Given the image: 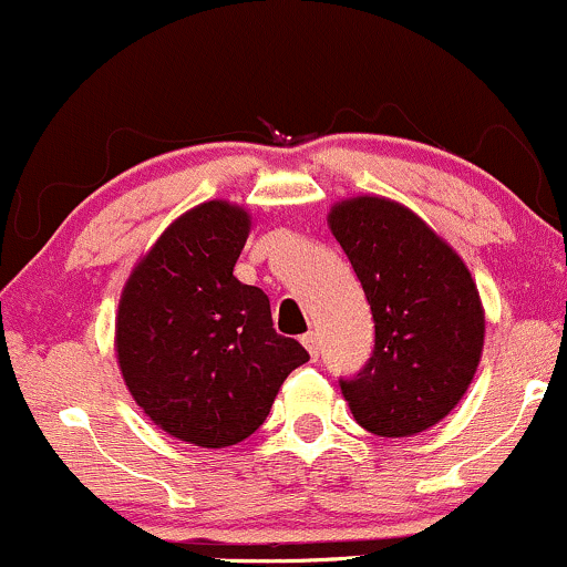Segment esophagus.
Returning a JSON list of instances; mask_svg holds the SVG:
<instances>
[{
	"label": "esophagus",
	"mask_w": 567,
	"mask_h": 567,
	"mask_svg": "<svg viewBox=\"0 0 567 567\" xmlns=\"http://www.w3.org/2000/svg\"><path fill=\"white\" fill-rule=\"evenodd\" d=\"M301 343L306 347V351H309V354L315 357V360H317V357H320V336H317L315 330H309V333H303V336H301Z\"/></svg>",
	"instance_id": "1"
}]
</instances>
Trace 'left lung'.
<instances>
[{"instance_id":"8db88e82","label":"left lung","mask_w":567,"mask_h":567,"mask_svg":"<svg viewBox=\"0 0 567 567\" xmlns=\"http://www.w3.org/2000/svg\"><path fill=\"white\" fill-rule=\"evenodd\" d=\"M330 231L373 311L365 368L338 379L357 424L410 437L458 405L480 365L485 315L464 261L408 207L357 197L333 207Z\"/></svg>"}]
</instances>
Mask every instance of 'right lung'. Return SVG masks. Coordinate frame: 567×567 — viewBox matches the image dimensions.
<instances>
[{
  "label": "right lung",
  "mask_w": 567,
  "mask_h": 567,
  "mask_svg": "<svg viewBox=\"0 0 567 567\" xmlns=\"http://www.w3.org/2000/svg\"><path fill=\"white\" fill-rule=\"evenodd\" d=\"M250 218L205 202L157 239L130 275L116 315V357L154 424L199 447L250 437L282 381L309 360L271 322L269 296L234 277Z\"/></svg>",
  "instance_id": "obj_1"
}]
</instances>
